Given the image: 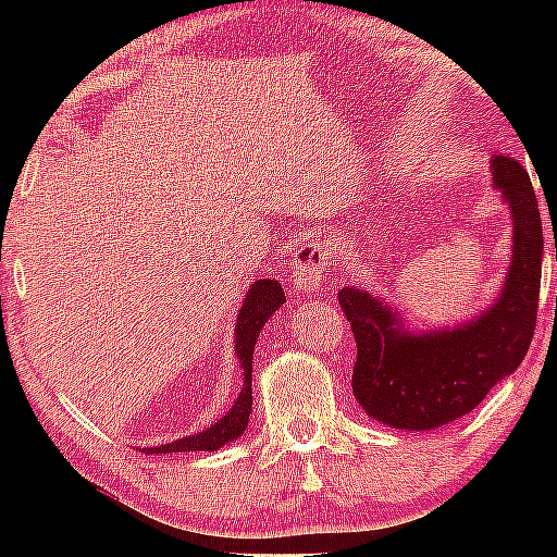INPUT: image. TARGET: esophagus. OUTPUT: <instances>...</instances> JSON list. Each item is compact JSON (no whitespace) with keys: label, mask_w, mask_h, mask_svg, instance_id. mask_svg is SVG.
I'll use <instances>...</instances> for the list:
<instances>
[{"label":"esophagus","mask_w":557,"mask_h":557,"mask_svg":"<svg viewBox=\"0 0 557 557\" xmlns=\"http://www.w3.org/2000/svg\"><path fill=\"white\" fill-rule=\"evenodd\" d=\"M326 253L319 243H301L292 261V286L299 294H314L322 286Z\"/></svg>","instance_id":"obj_1"}]
</instances>
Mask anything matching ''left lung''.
Wrapping results in <instances>:
<instances>
[{"label": "left lung", "mask_w": 557, "mask_h": 557, "mask_svg": "<svg viewBox=\"0 0 557 557\" xmlns=\"http://www.w3.org/2000/svg\"><path fill=\"white\" fill-rule=\"evenodd\" d=\"M492 182L512 215V256L505 284L484 311L456 326L416 332L383 296L349 284L339 292L357 342L355 398L391 429L431 431L471 413L528 355L537 322L543 223L520 162L492 157Z\"/></svg>", "instance_id": "1"}]
</instances>
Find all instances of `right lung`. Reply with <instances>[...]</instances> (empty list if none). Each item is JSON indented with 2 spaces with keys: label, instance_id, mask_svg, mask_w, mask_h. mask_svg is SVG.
<instances>
[{
  "label": "right lung",
  "instance_id": "right-lung-1",
  "mask_svg": "<svg viewBox=\"0 0 557 557\" xmlns=\"http://www.w3.org/2000/svg\"><path fill=\"white\" fill-rule=\"evenodd\" d=\"M286 304L284 288H281L278 281H253L246 292V299H243V307L238 311V322H235V357H238L240 370H243V387L240 395L235 398L233 408L220 418L218 423H212L210 429H205L195 436H185L172 441V444L147 448V454H182V451H218L231 441H238L243 431L248 429V416L250 408H253V349L258 342V334H261L263 324L269 322L271 314H276Z\"/></svg>",
  "mask_w": 557,
  "mask_h": 557
}]
</instances>
